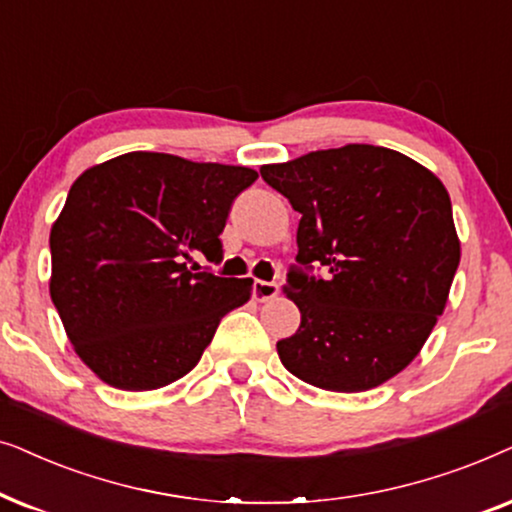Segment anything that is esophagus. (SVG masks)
I'll return each mask as SVG.
<instances>
[{
  "label": "esophagus",
  "mask_w": 512,
  "mask_h": 512,
  "mask_svg": "<svg viewBox=\"0 0 512 512\" xmlns=\"http://www.w3.org/2000/svg\"><path fill=\"white\" fill-rule=\"evenodd\" d=\"M278 283H271V281H255L252 285V295H255L257 302H269V299H274L278 295Z\"/></svg>",
  "instance_id": "obj_1"
}]
</instances>
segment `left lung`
<instances>
[{
  "instance_id": "left-lung-1",
  "label": "left lung",
  "mask_w": 512,
  "mask_h": 512,
  "mask_svg": "<svg viewBox=\"0 0 512 512\" xmlns=\"http://www.w3.org/2000/svg\"><path fill=\"white\" fill-rule=\"evenodd\" d=\"M260 173L302 215L299 267L285 285L302 323L276 344L285 370L337 393L403 372L445 311L461 260L445 185L374 145L320 149ZM313 263L325 279L305 274Z\"/></svg>"
}]
</instances>
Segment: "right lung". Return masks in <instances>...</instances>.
Here are the masks:
<instances>
[{"label":"right lung","instance_id":"add662e5","mask_svg":"<svg viewBox=\"0 0 512 512\" xmlns=\"http://www.w3.org/2000/svg\"><path fill=\"white\" fill-rule=\"evenodd\" d=\"M245 166L128 152L81 173L51 227V299L77 356L114 388L152 391L199 363L252 278L189 269L222 260Z\"/></svg>","mask_w":512,"mask_h":512}]
</instances>
